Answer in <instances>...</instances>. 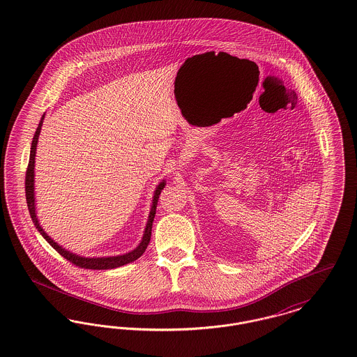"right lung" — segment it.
Listing matches in <instances>:
<instances>
[{"mask_svg":"<svg viewBox=\"0 0 357 357\" xmlns=\"http://www.w3.org/2000/svg\"><path fill=\"white\" fill-rule=\"evenodd\" d=\"M43 120H44V115L38 123V127L34 132L33 140H32V147H31V155H29V163H28V169H26V175H25V195H26V204H28V210L31 214V218L33 221L36 229L40 231V234L48 241V243L51 245L52 248L59 253L63 255L67 261L72 262L73 265L79 266V268H84V269H92V271H107V269H115L119 268L123 265H127L130 262H134L137 259L140 255H143L150 243L151 239V230H153V222L155 218V213H156V204H158V199L159 195L163 190V187L166 186V181L160 182L153 194V207L149 215V221L146 225V230L142 238V242L139 243V246L136 248L135 250L127 253V255H116V257H100V258H85V257H80V255H73L68 250L63 249L60 245H57L53 239H52L40 226L38 220L36 217V207H34V156H36V147H37V142H38V135L41 131V126H43Z\"/></svg>","mask_w":357,"mask_h":357,"instance_id":"add662e5","label":"right lung"}]
</instances>
